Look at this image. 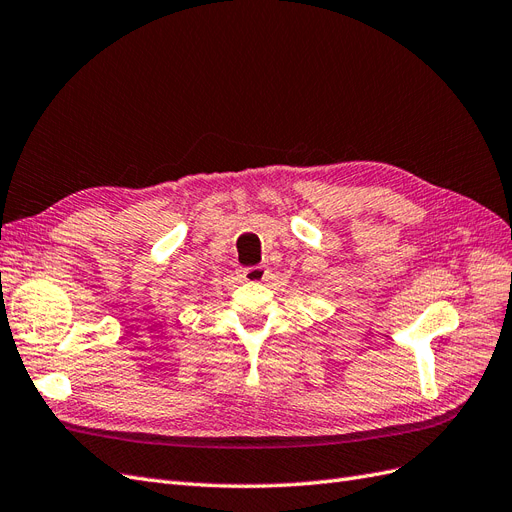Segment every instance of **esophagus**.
<instances>
[{"instance_id":"esophagus-1","label":"esophagus","mask_w":512,"mask_h":512,"mask_svg":"<svg viewBox=\"0 0 512 512\" xmlns=\"http://www.w3.org/2000/svg\"><path fill=\"white\" fill-rule=\"evenodd\" d=\"M268 270L266 266H251V268H242L240 270V278L244 283H263L268 278Z\"/></svg>"}]
</instances>
